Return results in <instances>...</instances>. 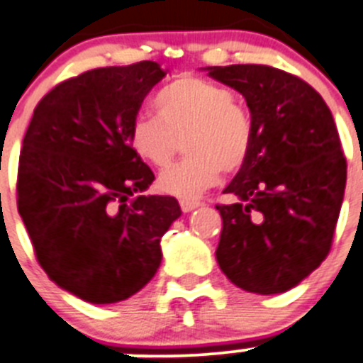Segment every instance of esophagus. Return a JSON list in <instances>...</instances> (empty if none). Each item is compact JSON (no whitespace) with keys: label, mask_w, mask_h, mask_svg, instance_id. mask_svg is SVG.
I'll use <instances>...</instances> for the list:
<instances>
[{"label":"esophagus","mask_w":363,"mask_h":363,"mask_svg":"<svg viewBox=\"0 0 363 363\" xmlns=\"http://www.w3.org/2000/svg\"><path fill=\"white\" fill-rule=\"evenodd\" d=\"M199 205H201V201H198V199L179 198V206H182V210H184V212H191V210L198 208Z\"/></svg>","instance_id":"1"}]
</instances>
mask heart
I'll return each instance as SVG.
<instances>
[{
    "instance_id": "heart-1",
    "label": "heart",
    "mask_w": 363,
    "mask_h": 363,
    "mask_svg": "<svg viewBox=\"0 0 363 363\" xmlns=\"http://www.w3.org/2000/svg\"><path fill=\"white\" fill-rule=\"evenodd\" d=\"M157 116H137L128 140L151 167L164 169L185 143L187 157L158 178V187L178 196H198L220 172L244 167L253 147V121L224 85L184 74L155 94Z\"/></svg>"
}]
</instances>
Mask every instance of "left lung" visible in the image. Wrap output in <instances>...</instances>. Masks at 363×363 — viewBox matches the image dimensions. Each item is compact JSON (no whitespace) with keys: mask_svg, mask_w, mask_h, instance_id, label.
<instances>
[{"mask_svg":"<svg viewBox=\"0 0 363 363\" xmlns=\"http://www.w3.org/2000/svg\"><path fill=\"white\" fill-rule=\"evenodd\" d=\"M246 98L253 147L216 205L223 219L217 262L237 287L279 294L323 264L333 242L347 162L319 92L262 64L208 67Z\"/></svg>","mask_w":363,"mask_h":363,"instance_id":"8db88e82","label":"left lung"}]
</instances>
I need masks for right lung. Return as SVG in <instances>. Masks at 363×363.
Wrapping results in <instances>:
<instances>
[{
  "label": "right lung",
  "mask_w": 363,
  "mask_h": 363,
  "mask_svg": "<svg viewBox=\"0 0 363 363\" xmlns=\"http://www.w3.org/2000/svg\"><path fill=\"white\" fill-rule=\"evenodd\" d=\"M164 76L151 60L72 76L37 103L24 133L16 192L33 253L58 287L89 303L139 292L182 216L172 196H139L155 174L128 140Z\"/></svg>",
  "instance_id": "obj_1"
}]
</instances>
